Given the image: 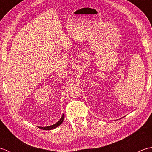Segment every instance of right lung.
<instances>
[{"mask_svg": "<svg viewBox=\"0 0 152 152\" xmlns=\"http://www.w3.org/2000/svg\"><path fill=\"white\" fill-rule=\"evenodd\" d=\"M64 115L63 114L62 117L59 119V121H58L56 124H55L52 125H50V126H48V127H38L39 128H40L41 129H43V130H51V129H53L57 127L58 126H59L61 124H62L63 120H64Z\"/></svg>", "mask_w": 152, "mask_h": 152, "instance_id": "1", "label": "right lung"}]
</instances>
